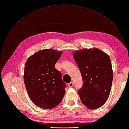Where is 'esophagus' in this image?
<instances>
[{
	"label": "esophagus",
	"mask_w": 129,
	"mask_h": 129,
	"mask_svg": "<svg viewBox=\"0 0 129 129\" xmlns=\"http://www.w3.org/2000/svg\"><path fill=\"white\" fill-rule=\"evenodd\" d=\"M68 87H73V82H71L70 83H69L68 84Z\"/></svg>",
	"instance_id": "obj_1"
}]
</instances>
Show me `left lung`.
I'll use <instances>...</instances> for the list:
<instances>
[{
	"label": "left lung",
	"mask_w": 129,
	"mask_h": 129,
	"mask_svg": "<svg viewBox=\"0 0 129 129\" xmlns=\"http://www.w3.org/2000/svg\"><path fill=\"white\" fill-rule=\"evenodd\" d=\"M73 56L83 81L78 91L81 102L90 109L100 107L107 100L111 90L113 73L109 56L97 48L78 50Z\"/></svg>",
	"instance_id": "8db88e82"
}]
</instances>
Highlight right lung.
Instances as JSON below:
<instances>
[{
  "label": "right lung",
  "instance_id": "1",
  "mask_svg": "<svg viewBox=\"0 0 129 129\" xmlns=\"http://www.w3.org/2000/svg\"><path fill=\"white\" fill-rule=\"evenodd\" d=\"M63 52L52 49L36 52L25 63L23 79L30 99L44 109H52L63 98L65 83L60 72L55 68Z\"/></svg>",
  "mask_w": 129,
  "mask_h": 129
}]
</instances>
